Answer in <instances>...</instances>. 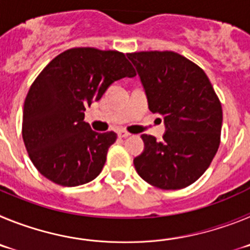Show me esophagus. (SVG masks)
Here are the masks:
<instances>
[{
    "mask_svg": "<svg viewBox=\"0 0 250 250\" xmlns=\"http://www.w3.org/2000/svg\"><path fill=\"white\" fill-rule=\"evenodd\" d=\"M118 135L120 136V138H127V136H130V132L126 131V130L121 129V130H119Z\"/></svg>",
    "mask_w": 250,
    "mask_h": 250,
    "instance_id": "34e87169",
    "label": "esophagus"
}]
</instances>
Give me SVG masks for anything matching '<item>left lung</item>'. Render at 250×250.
Here are the masks:
<instances>
[{
	"instance_id": "1",
	"label": "left lung",
	"mask_w": 250,
	"mask_h": 250,
	"mask_svg": "<svg viewBox=\"0 0 250 250\" xmlns=\"http://www.w3.org/2000/svg\"><path fill=\"white\" fill-rule=\"evenodd\" d=\"M136 67L151 112L164 118L160 141L143 134L144 150L134 159L141 179L165 190L196 182L220 143L223 111L199 66L173 51L127 54Z\"/></svg>"
}]
</instances>
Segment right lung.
Wrapping results in <instances>:
<instances>
[{
  "label": "right lung",
  "mask_w": 250,
  "mask_h": 250,
  "mask_svg": "<svg viewBox=\"0 0 250 250\" xmlns=\"http://www.w3.org/2000/svg\"><path fill=\"white\" fill-rule=\"evenodd\" d=\"M125 55L91 47L55 57L30 87L23 105L22 138L31 161L51 182L77 187L101 173L114 131L96 132L85 110L115 81L134 77Z\"/></svg>",
  "instance_id": "1"
}]
</instances>
